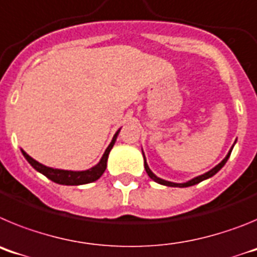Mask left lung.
<instances>
[{
	"label": "left lung",
	"mask_w": 257,
	"mask_h": 257,
	"mask_svg": "<svg viewBox=\"0 0 257 257\" xmlns=\"http://www.w3.org/2000/svg\"><path fill=\"white\" fill-rule=\"evenodd\" d=\"M233 147H234V145H233ZM233 147H231V149H233ZM231 149H230V151H229V153L226 154V157H225V158H224V160H222L221 162L219 163V165H217V166H215V167H213L212 170H210V171H208V172H206V174L201 175V176H197V178L192 179V180L187 181V183H183V184H176V183H171V181H166V180H163V179L157 178L156 175H154L153 172L151 171V169H149V167H148V165H147V161H145V156H144V153H143V156H144V167H145V171H147V174H148V176H149V178H151L152 180H154V181H156V183H158V184H162V185H167V187H179V188H187V187H192V185H194V184H198V183H201V181L206 180V179L211 178V176H213V175L216 174V172L219 171L220 169H221L222 166H224V165H225V163H226V161H228L229 156H230V153H231Z\"/></svg>",
	"instance_id": "obj_1"
}]
</instances>
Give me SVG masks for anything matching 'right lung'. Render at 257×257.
I'll return each instance as SVG.
<instances>
[{"instance_id": "add662e5", "label": "right lung", "mask_w": 257, "mask_h": 257, "mask_svg": "<svg viewBox=\"0 0 257 257\" xmlns=\"http://www.w3.org/2000/svg\"><path fill=\"white\" fill-rule=\"evenodd\" d=\"M118 133H119V130H118L117 133H115V135L113 136L112 143L109 144L106 151L104 152L100 162L97 163L96 166H94L92 169L86 170V171H67V170L51 169V167H47V166H44L42 163L33 160V158H32L31 156H28L24 151H22V153L23 156L26 157V160L31 163V166L33 169L37 170L41 174H44L47 179H50V180L54 181V183L61 184V185H81V184L92 183V181L97 180V179L100 178L101 175L104 174V171H105L106 169V161H108L109 152H110V149H112L113 145H114Z\"/></svg>"}]
</instances>
